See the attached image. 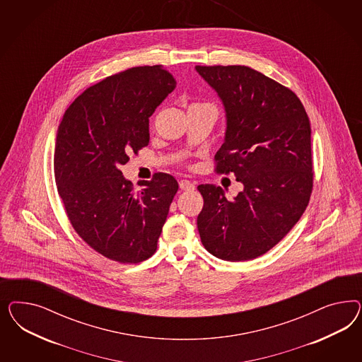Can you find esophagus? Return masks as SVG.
I'll return each mask as SVG.
<instances>
[{
    "mask_svg": "<svg viewBox=\"0 0 362 362\" xmlns=\"http://www.w3.org/2000/svg\"><path fill=\"white\" fill-rule=\"evenodd\" d=\"M179 187H180V189H183V191H192V189L195 188V185H194L192 182H189V180L183 179V180L179 182Z\"/></svg>",
    "mask_w": 362,
    "mask_h": 362,
    "instance_id": "obj_1",
    "label": "esophagus"
}]
</instances>
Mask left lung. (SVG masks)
<instances>
[{
  "instance_id": "obj_1",
  "label": "left lung",
  "mask_w": 362,
  "mask_h": 362,
  "mask_svg": "<svg viewBox=\"0 0 362 362\" xmlns=\"http://www.w3.org/2000/svg\"><path fill=\"white\" fill-rule=\"evenodd\" d=\"M226 111L216 171L233 173L243 191L228 200L197 186L204 206L197 230L204 248L227 262L252 260L284 238L313 187L310 123L296 94L248 66H195Z\"/></svg>"
}]
</instances>
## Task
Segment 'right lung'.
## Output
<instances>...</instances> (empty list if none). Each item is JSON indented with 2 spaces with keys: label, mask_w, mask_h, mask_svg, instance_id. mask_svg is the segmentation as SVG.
<instances>
[{
  "label": "right lung",
  "mask_w": 362,
  "mask_h": 362,
  "mask_svg": "<svg viewBox=\"0 0 362 362\" xmlns=\"http://www.w3.org/2000/svg\"><path fill=\"white\" fill-rule=\"evenodd\" d=\"M175 86L163 66L132 67L85 90L58 126L54 176L66 215L110 260L141 263L156 251L179 185L158 173L135 192L119 167L148 144V118Z\"/></svg>",
  "instance_id": "1"
}]
</instances>
